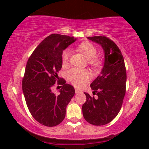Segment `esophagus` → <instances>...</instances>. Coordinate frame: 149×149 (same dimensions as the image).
<instances>
[{"label": "esophagus", "mask_w": 149, "mask_h": 149, "mask_svg": "<svg viewBox=\"0 0 149 149\" xmlns=\"http://www.w3.org/2000/svg\"><path fill=\"white\" fill-rule=\"evenodd\" d=\"M75 94H78L79 92H80V91H79L78 89H75Z\"/></svg>", "instance_id": "1"}]
</instances>
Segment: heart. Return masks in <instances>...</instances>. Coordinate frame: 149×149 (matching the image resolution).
Listing matches in <instances>:
<instances>
[{"mask_svg": "<svg viewBox=\"0 0 149 149\" xmlns=\"http://www.w3.org/2000/svg\"><path fill=\"white\" fill-rule=\"evenodd\" d=\"M77 49L84 55L88 59V63L94 69H99L102 67L103 60L100 57L97 56V49L90 42H83L77 47ZM70 52L65 49L62 53L61 60L63 65H67L69 63ZM68 78L73 85L77 88H80L86 81L90 79L91 74L88 70L85 69L73 68L67 74Z\"/></svg>", "mask_w": 149, "mask_h": 149, "instance_id": "obj_1", "label": "heart"}]
</instances>
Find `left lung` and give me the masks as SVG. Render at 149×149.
Masks as SVG:
<instances>
[{"label": "left lung", "instance_id": "8db88e82", "mask_svg": "<svg viewBox=\"0 0 149 149\" xmlns=\"http://www.w3.org/2000/svg\"><path fill=\"white\" fill-rule=\"evenodd\" d=\"M102 47L104 64L101 74L90 84L94 90L92 97L88 93L82 106L83 116L86 121L95 126L110 123L116 117L123 105L126 93V71L124 57L116 44L105 36L88 37Z\"/></svg>", "mask_w": 149, "mask_h": 149}]
</instances>
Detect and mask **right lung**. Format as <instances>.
<instances>
[{
  "instance_id": "add662e5",
  "label": "right lung",
  "mask_w": 149,
  "mask_h": 149,
  "mask_svg": "<svg viewBox=\"0 0 149 149\" xmlns=\"http://www.w3.org/2000/svg\"><path fill=\"white\" fill-rule=\"evenodd\" d=\"M75 40L68 35H50L35 48L26 63L22 81L24 96L31 114L44 126L52 127L63 120L66 107L75 94L74 88L64 79L59 80L57 73L62 67L63 51ZM57 81L62 86L58 95L51 91Z\"/></svg>"
}]
</instances>
